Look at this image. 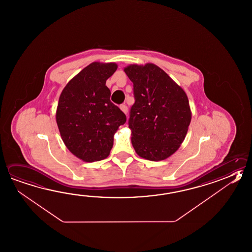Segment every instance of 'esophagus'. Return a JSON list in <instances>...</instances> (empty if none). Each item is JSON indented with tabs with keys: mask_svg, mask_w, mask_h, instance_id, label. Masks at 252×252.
I'll return each instance as SVG.
<instances>
[{
	"mask_svg": "<svg viewBox=\"0 0 252 252\" xmlns=\"http://www.w3.org/2000/svg\"><path fill=\"white\" fill-rule=\"evenodd\" d=\"M119 108H120V109L123 111L125 114H126V113H127V107H126V105H120V107H119Z\"/></svg>",
	"mask_w": 252,
	"mask_h": 252,
	"instance_id": "1",
	"label": "esophagus"
}]
</instances>
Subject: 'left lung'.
Here are the masks:
<instances>
[{
    "mask_svg": "<svg viewBox=\"0 0 252 252\" xmlns=\"http://www.w3.org/2000/svg\"><path fill=\"white\" fill-rule=\"evenodd\" d=\"M124 71L133 82L135 99L128 122L133 149L148 160H164L186 138L191 119L188 97L153 63L131 64Z\"/></svg>",
    "mask_w": 252,
    "mask_h": 252,
    "instance_id": "1",
    "label": "left lung"
}]
</instances>
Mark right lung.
I'll return each mask as SVG.
<instances>
[{
	"instance_id": "add662e5",
	"label": "right lung",
	"mask_w": 252,
	"mask_h": 252,
	"mask_svg": "<svg viewBox=\"0 0 252 252\" xmlns=\"http://www.w3.org/2000/svg\"><path fill=\"white\" fill-rule=\"evenodd\" d=\"M117 68L114 62H93L66 84L60 96L56 122L62 141L83 161L108 157L115 133L126 121V115L109 100L106 86Z\"/></svg>"
}]
</instances>
